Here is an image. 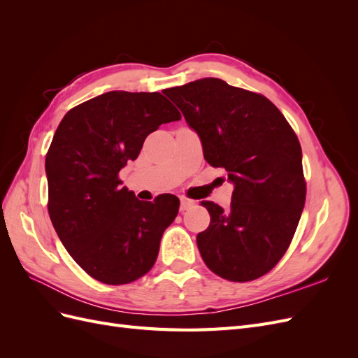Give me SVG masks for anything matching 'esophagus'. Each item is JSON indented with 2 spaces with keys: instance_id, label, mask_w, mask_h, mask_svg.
I'll list each match as a JSON object with an SVG mask.
<instances>
[{
  "instance_id": "esophagus-1",
  "label": "esophagus",
  "mask_w": 358,
  "mask_h": 358,
  "mask_svg": "<svg viewBox=\"0 0 358 358\" xmlns=\"http://www.w3.org/2000/svg\"><path fill=\"white\" fill-rule=\"evenodd\" d=\"M192 206H194V201H192V200L185 199V197H180V212L188 210L189 208H192Z\"/></svg>"
}]
</instances>
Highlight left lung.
Wrapping results in <instances>:
<instances>
[{"label": "left lung", "instance_id": "1", "mask_svg": "<svg viewBox=\"0 0 358 358\" xmlns=\"http://www.w3.org/2000/svg\"><path fill=\"white\" fill-rule=\"evenodd\" d=\"M201 140L204 159L234 185L230 209L201 201L210 224L197 234L213 273L248 282L272 270L288 249L305 208L299 138L264 95L204 78L164 90Z\"/></svg>", "mask_w": 358, "mask_h": 358}]
</instances>
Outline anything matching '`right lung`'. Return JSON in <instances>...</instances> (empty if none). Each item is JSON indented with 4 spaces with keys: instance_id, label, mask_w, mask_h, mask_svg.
Returning a JSON list of instances; mask_svg holds the SVG:
<instances>
[{
    "instance_id": "add662e5",
    "label": "right lung",
    "mask_w": 358,
    "mask_h": 358,
    "mask_svg": "<svg viewBox=\"0 0 358 358\" xmlns=\"http://www.w3.org/2000/svg\"><path fill=\"white\" fill-rule=\"evenodd\" d=\"M179 119L159 92L110 91L73 107L57 128L46 155L50 221L74 262L103 284L133 282L157 262L179 199L140 201L117 173L150 133Z\"/></svg>"
}]
</instances>
